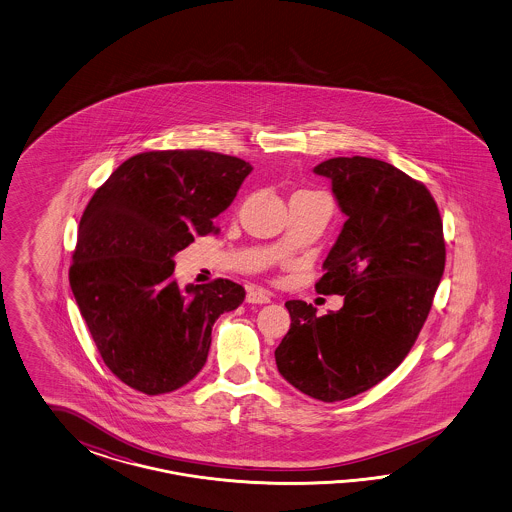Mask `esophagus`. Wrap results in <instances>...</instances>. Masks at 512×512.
Instances as JSON below:
<instances>
[{
  "mask_svg": "<svg viewBox=\"0 0 512 512\" xmlns=\"http://www.w3.org/2000/svg\"><path fill=\"white\" fill-rule=\"evenodd\" d=\"M270 298H272L270 293L264 291V289H259V287L249 289L248 296H246V300H248L249 304H268Z\"/></svg>",
  "mask_w": 512,
  "mask_h": 512,
  "instance_id": "obj_1",
  "label": "esophagus"
}]
</instances>
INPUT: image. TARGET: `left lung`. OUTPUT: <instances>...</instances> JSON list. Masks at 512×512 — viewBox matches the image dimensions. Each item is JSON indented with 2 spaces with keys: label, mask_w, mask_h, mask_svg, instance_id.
I'll list each match as a JSON object with an SVG mask.
<instances>
[{
  "label": "left lung",
  "mask_w": 512,
  "mask_h": 512,
  "mask_svg": "<svg viewBox=\"0 0 512 512\" xmlns=\"http://www.w3.org/2000/svg\"><path fill=\"white\" fill-rule=\"evenodd\" d=\"M315 174L332 182L347 221L315 289L343 296L317 317L289 300L291 328L276 349L283 379L321 402H340L394 372L419 336L445 270L443 223L424 184L372 157H334Z\"/></svg>",
  "instance_id": "left-lung-1"
}]
</instances>
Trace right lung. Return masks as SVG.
<instances>
[{"label": "right lung", "mask_w": 512, "mask_h": 512, "mask_svg": "<svg viewBox=\"0 0 512 512\" xmlns=\"http://www.w3.org/2000/svg\"><path fill=\"white\" fill-rule=\"evenodd\" d=\"M253 167L233 155H133L93 193L80 227L71 291L97 351L127 387L157 396L201 372L212 326L244 302L231 279L180 287L174 255L217 231Z\"/></svg>", "instance_id": "1"}]
</instances>
